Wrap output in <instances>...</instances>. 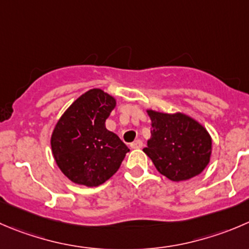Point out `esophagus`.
Returning <instances> with one entry per match:
<instances>
[{"label":"esophagus","mask_w":249,"mask_h":249,"mask_svg":"<svg viewBox=\"0 0 249 249\" xmlns=\"http://www.w3.org/2000/svg\"><path fill=\"white\" fill-rule=\"evenodd\" d=\"M142 146H143V143H142L141 140H136V141H134L131 144H130V147H131L132 149L142 148Z\"/></svg>","instance_id":"1"}]
</instances>
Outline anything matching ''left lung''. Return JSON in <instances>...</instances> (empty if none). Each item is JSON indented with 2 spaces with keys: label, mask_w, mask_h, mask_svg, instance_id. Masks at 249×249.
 Returning a JSON list of instances; mask_svg holds the SVG:
<instances>
[{
  "label": "left lung",
  "mask_w": 249,
  "mask_h": 249,
  "mask_svg": "<svg viewBox=\"0 0 249 249\" xmlns=\"http://www.w3.org/2000/svg\"><path fill=\"white\" fill-rule=\"evenodd\" d=\"M146 112L151 119V137L143 152L157 170L175 182L199 175L211 161L213 149L208 130L185 113Z\"/></svg>",
  "instance_id": "obj_1"
}]
</instances>
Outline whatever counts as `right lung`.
<instances>
[{"instance_id":"right-lung-1","label":"right lung","mask_w":249,"mask_h":249,"mask_svg":"<svg viewBox=\"0 0 249 249\" xmlns=\"http://www.w3.org/2000/svg\"><path fill=\"white\" fill-rule=\"evenodd\" d=\"M117 100L101 89H91L76 98L58 119L51 148L60 171L76 185L96 187L120 168L126 144L106 127Z\"/></svg>"}]
</instances>
